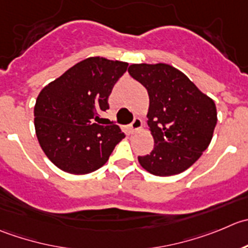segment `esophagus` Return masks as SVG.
I'll return each instance as SVG.
<instances>
[{"label": "esophagus", "instance_id": "esophagus-1", "mask_svg": "<svg viewBox=\"0 0 248 248\" xmlns=\"http://www.w3.org/2000/svg\"><path fill=\"white\" fill-rule=\"evenodd\" d=\"M141 127H142V121H141V119H139V118H135L134 121H132V123L129 125V130H130V132H131V134L139 131Z\"/></svg>", "mask_w": 248, "mask_h": 248}]
</instances>
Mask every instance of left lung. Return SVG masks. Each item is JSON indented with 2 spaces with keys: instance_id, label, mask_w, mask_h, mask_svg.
<instances>
[{
  "instance_id": "obj_1",
  "label": "left lung",
  "mask_w": 248,
  "mask_h": 248,
  "mask_svg": "<svg viewBox=\"0 0 248 248\" xmlns=\"http://www.w3.org/2000/svg\"><path fill=\"white\" fill-rule=\"evenodd\" d=\"M127 72L149 95L147 123L154 148L139 156L140 164L155 176L183 172L212 140L217 124L215 102L185 73L166 63H134Z\"/></svg>"
}]
</instances>
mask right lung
Masks as SVG:
<instances>
[{"label":"right lung","mask_w":248,"mask_h":248,"mask_svg":"<svg viewBox=\"0 0 248 248\" xmlns=\"http://www.w3.org/2000/svg\"><path fill=\"white\" fill-rule=\"evenodd\" d=\"M127 63L88 58L42 89L35 106V129L54 165L73 175L101 168L125 136L117 125H100L108 96Z\"/></svg>","instance_id":"1"}]
</instances>
